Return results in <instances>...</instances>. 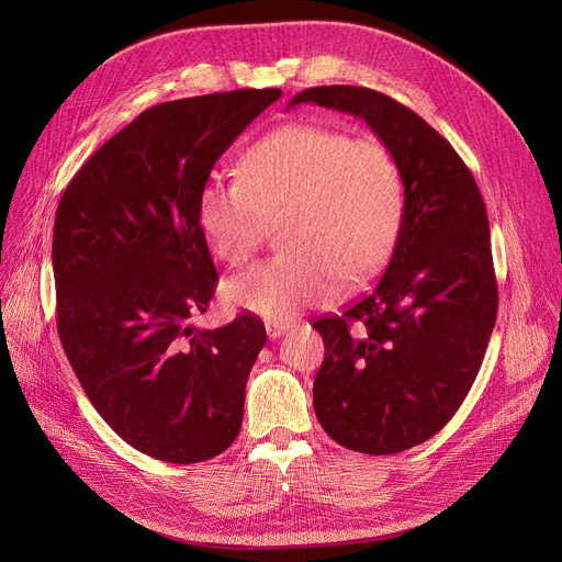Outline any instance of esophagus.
Segmentation results:
<instances>
[{"label": "esophagus", "instance_id": "esophagus-1", "mask_svg": "<svg viewBox=\"0 0 562 562\" xmlns=\"http://www.w3.org/2000/svg\"><path fill=\"white\" fill-rule=\"evenodd\" d=\"M286 330H289V323L284 321H266V335H269V339H278Z\"/></svg>", "mask_w": 562, "mask_h": 562}]
</instances>
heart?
I'll list each match as a JSON object with an SVG mask.
<instances>
[{"label": "heart", "instance_id": "heart-1", "mask_svg": "<svg viewBox=\"0 0 562 562\" xmlns=\"http://www.w3.org/2000/svg\"><path fill=\"white\" fill-rule=\"evenodd\" d=\"M198 225L212 252L248 261L269 218L286 216L289 252L236 276L227 301L286 321L339 299L341 280L360 284L390 259L403 221V175L390 147L373 136L299 123L255 140L239 177L214 175L200 187Z\"/></svg>", "mask_w": 562, "mask_h": 562}]
</instances>
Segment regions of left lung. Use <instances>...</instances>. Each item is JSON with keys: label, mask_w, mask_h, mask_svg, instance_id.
Listing matches in <instances>:
<instances>
[{"label": "left lung", "mask_w": 562, "mask_h": 562, "mask_svg": "<svg viewBox=\"0 0 562 562\" xmlns=\"http://www.w3.org/2000/svg\"><path fill=\"white\" fill-rule=\"evenodd\" d=\"M314 102L364 117L394 153L405 187L387 271L341 316L314 328L326 358L314 412L337 445L392 456L445 428L483 364L498 289L490 223L474 175L422 115L364 86H314Z\"/></svg>", "instance_id": "left-lung-1"}]
</instances>
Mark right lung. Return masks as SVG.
<instances>
[{
	"mask_svg": "<svg viewBox=\"0 0 562 562\" xmlns=\"http://www.w3.org/2000/svg\"><path fill=\"white\" fill-rule=\"evenodd\" d=\"M280 88L145 109L111 136L56 206V328L100 417L136 451L193 464L239 435L266 344L255 314L195 328L218 284L198 225L200 187Z\"/></svg>",
	"mask_w": 562,
	"mask_h": 562,
	"instance_id": "add662e5",
	"label": "right lung"
}]
</instances>
